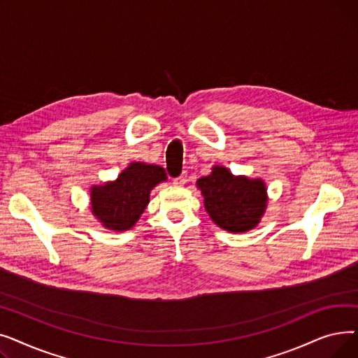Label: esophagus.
I'll return each instance as SVG.
<instances>
[{
  "label": "esophagus",
  "instance_id": "obj_1",
  "mask_svg": "<svg viewBox=\"0 0 358 358\" xmlns=\"http://www.w3.org/2000/svg\"><path fill=\"white\" fill-rule=\"evenodd\" d=\"M187 181H189V176L187 174H181L180 177H177V178H174V185H177V187H182L184 184H187Z\"/></svg>",
  "mask_w": 358,
  "mask_h": 358
}]
</instances>
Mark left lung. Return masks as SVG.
<instances>
[{
    "label": "left lung",
    "instance_id": "8db88e82",
    "mask_svg": "<svg viewBox=\"0 0 358 358\" xmlns=\"http://www.w3.org/2000/svg\"><path fill=\"white\" fill-rule=\"evenodd\" d=\"M196 185L206 212L224 231L248 232L266 213L268 194L264 180L234 176L227 166L213 165L212 173L199 178Z\"/></svg>",
    "mask_w": 358,
    "mask_h": 358
}]
</instances>
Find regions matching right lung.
<instances>
[{"instance_id": "1", "label": "right lung", "mask_w": 358, "mask_h": 358, "mask_svg": "<svg viewBox=\"0 0 358 358\" xmlns=\"http://www.w3.org/2000/svg\"><path fill=\"white\" fill-rule=\"evenodd\" d=\"M162 181H166L162 166L130 162L116 180L91 187V213L108 231H129L145 212L150 192Z\"/></svg>"}]
</instances>
